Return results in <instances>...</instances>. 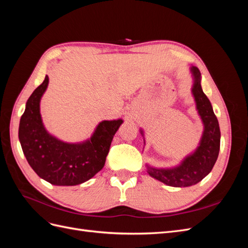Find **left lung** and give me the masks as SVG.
Wrapping results in <instances>:
<instances>
[{
  "label": "left lung",
  "mask_w": 248,
  "mask_h": 248,
  "mask_svg": "<svg viewBox=\"0 0 248 248\" xmlns=\"http://www.w3.org/2000/svg\"><path fill=\"white\" fill-rule=\"evenodd\" d=\"M190 72L193 78L191 93L204 126L199 146L193 152L185 156L176 167L155 168L146 164L147 172L150 176L172 187H188L202 181L212 170L220 148L218 120L214 115L211 102L202 92L201 72L194 66L190 67ZM140 131L144 138V131L141 128Z\"/></svg>",
  "instance_id": "left-lung-1"
}]
</instances>
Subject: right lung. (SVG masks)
<instances>
[{
    "label": "right lung",
    "instance_id": "right-lung-1",
    "mask_svg": "<svg viewBox=\"0 0 248 248\" xmlns=\"http://www.w3.org/2000/svg\"><path fill=\"white\" fill-rule=\"evenodd\" d=\"M47 86L46 76L26 103L18 128L22 152L41 179L58 186L78 185L102 170L112 138L123 120L101 121L91 138L84 141L59 140L46 129L40 114V101Z\"/></svg>",
    "mask_w": 248,
    "mask_h": 248
}]
</instances>
